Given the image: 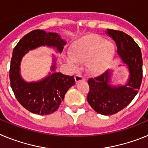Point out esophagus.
Masks as SVG:
<instances>
[{"label":"esophagus","instance_id":"34e87169","mask_svg":"<svg viewBox=\"0 0 148 148\" xmlns=\"http://www.w3.org/2000/svg\"><path fill=\"white\" fill-rule=\"evenodd\" d=\"M75 82H79L82 81H84V78L80 75H76L75 76Z\"/></svg>","mask_w":148,"mask_h":148}]
</instances>
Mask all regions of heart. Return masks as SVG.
<instances>
[{
	"label": "heart",
	"mask_w": 148,
	"mask_h": 148,
	"mask_svg": "<svg viewBox=\"0 0 148 148\" xmlns=\"http://www.w3.org/2000/svg\"><path fill=\"white\" fill-rule=\"evenodd\" d=\"M115 53L116 47L113 42L93 34L77 40L70 49V58L66 61L73 67H75V62L87 61L89 71L97 74L112 61Z\"/></svg>",
	"instance_id": "b5f03b06"
}]
</instances>
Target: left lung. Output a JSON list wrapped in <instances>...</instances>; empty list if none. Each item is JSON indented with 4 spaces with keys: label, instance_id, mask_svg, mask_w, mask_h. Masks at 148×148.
<instances>
[{
    "label": "left lung",
    "instance_id": "obj_1",
    "mask_svg": "<svg viewBox=\"0 0 148 148\" xmlns=\"http://www.w3.org/2000/svg\"><path fill=\"white\" fill-rule=\"evenodd\" d=\"M105 32L116 42L117 53L127 68L128 78L124 84L113 85L111 84L113 70L108 69L89 79L87 99L95 112L110 116L124 109L138 93L142 80V57L140 48L130 35L110 29Z\"/></svg>",
    "mask_w": 148,
    "mask_h": 148
}]
</instances>
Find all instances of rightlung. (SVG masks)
<instances>
[{
	"instance_id": "right-lung-1",
	"label": "right lung",
	"mask_w": 148,
	"mask_h": 148,
	"mask_svg": "<svg viewBox=\"0 0 148 148\" xmlns=\"http://www.w3.org/2000/svg\"><path fill=\"white\" fill-rule=\"evenodd\" d=\"M66 44L58 33L36 29L20 40L12 52L10 70V84L18 102L32 113L49 115L58 110L69 88L75 84L73 76L56 72V57L53 55L51 72L38 82H26L21 75V62L30 50L47 46L61 53Z\"/></svg>"
}]
</instances>
